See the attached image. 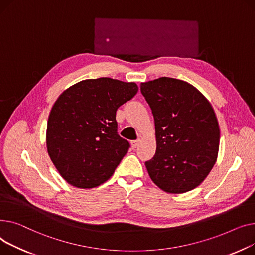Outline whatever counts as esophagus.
Instances as JSON below:
<instances>
[{"label":"esophagus","instance_id":"esophagus-1","mask_svg":"<svg viewBox=\"0 0 255 255\" xmlns=\"http://www.w3.org/2000/svg\"><path fill=\"white\" fill-rule=\"evenodd\" d=\"M139 144H140V140H136V141H131L130 142V145H131L132 148H137L139 146Z\"/></svg>","mask_w":255,"mask_h":255}]
</instances>
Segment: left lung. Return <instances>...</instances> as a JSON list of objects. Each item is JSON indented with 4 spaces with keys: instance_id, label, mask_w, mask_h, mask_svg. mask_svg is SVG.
Listing matches in <instances>:
<instances>
[{
    "instance_id": "8db88e82",
    "label": "left lung",
    "mask_w": 255,
    "mask_h": 255,
    "mask_svg": "<svg viewBox=\"0 0 255 255\" xmlns=\"http://www.w3.org/2000/svg\"><path fill=\"white\" fill-rule=\"evenodd\" d=\"M151 108L156 151L145 162L161 190L184 193L199 186L216 162L220 129L207 98L186 81L170 77L141 83Z\"/></svg>"
}]
</instances>
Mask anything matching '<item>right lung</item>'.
Masks as SVG:
<instances>
[{"instance_id":"obj_1","label":"right lung","mask_w":255,"mask_h":255,"mask_svg":"<svg viewBox=\"0 0 255 255\" xmlns=\"http://www.w3.org/2000/svg\"><path fill=\"white\" fill-rule=\"evenodd\" d=\"M134 82L102 77L64 91L51 108L46 146L54 167L77 188H94L113 175L129 144L117 134L116 110L138 93Z\"/></svg>"}]
</instances>
